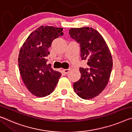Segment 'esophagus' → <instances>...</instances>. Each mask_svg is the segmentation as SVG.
Masks as SVG:
<instances>
[{
    "mask_svg": "<svg viewBox=\"0 0 132 132\" xmlns=\"http://www.w3.org/2000/svg\"><path fill=\"white\" fill-rule=\"evenodd\" d=\"M69 71H70V69H63V72L64 74L66 75V74H68L69 72Z\"/></svg>",
    "mask_w": 132,
    "mask_h": 132,
    "instance_id": "34e87169",
    "label": "esophagus"
}]
</instances>
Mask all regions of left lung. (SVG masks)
Returning <instances> with one entry per match:
<instances>
[{
	"label": "left lung",
	"instance_id": "1",
	"mask_svg": "<svg viewBox=\"0 0 132 132\" xmlns=\"http://www.w3.org/2000/svg\"><path fill=\"white\" fill-rule=\"evenodd\" d=\"M70 37L80 44L81 60L87 61V68H80L81 77L74 83L75 93L83 99H93L102 92L111 74V53L103 37L93 28H71Z\"/></svg>",
	"mask_w": 132,
	"mask_h": 132
}]
</instances>
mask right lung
<instances>
[{
  "mask_svg": "<svg viewBox=\"0 0 132 132\" xmlns=\"http://www.w3.org/2000/svg\"><path fill=\"white\" fill-rule=\"evenodd\" d=\"M63 35L62 28L40 26L30 33L20 48L18 63L25 86L33 95L42 97L53 92L61 73L47 64L48 51L54 39Z\"/></svg>",
  "mask_w": 132,
  "mask_h": 132,
  "instance_id": "obj_1",
  "label": "right lung"
}]
</instances>
